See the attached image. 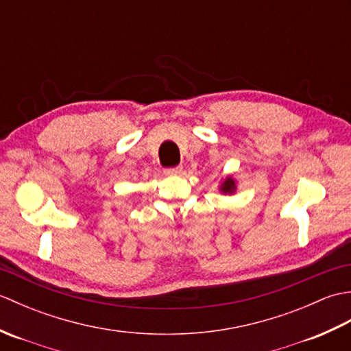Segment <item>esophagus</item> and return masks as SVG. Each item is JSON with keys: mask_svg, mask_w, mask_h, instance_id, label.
<instances>
[{"mask_svg": "<svg viewBox=\"0 0 351 351\" xmlns=\"http://www.w3.org/2000/svg\"><path fill=\"white\" fill-rule=\"evenodd\" d=\"M164 173L166 175H181L182 173V166H176V167H169V169H164Z\"/></svg>", "mask_w": 351, "mask_h": 351, "instance_id": "34e87169", "label": "esophagus"}]
</instances>
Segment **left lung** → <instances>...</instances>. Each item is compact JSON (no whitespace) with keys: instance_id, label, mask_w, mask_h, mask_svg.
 Returning a JSON list of instances; mask_svg holds the SVG:
<instances>
[{"instance_id":"8db88e82","label":"left lung","mask_w":351,"mask_h":351,"mask_svg":"<svg viewBox=\"0 0 351 351\" xmlns=\"http://www.w3.org/2000/svg\"><path fill=\"white\" fill-rule=\"evenodd\" d=\"M234 190H235V182H234V180H230V178H228V180L223 182V185H221V191L232 193Z\"/></svg>"}]
</instances>
